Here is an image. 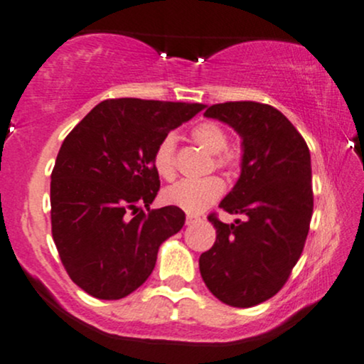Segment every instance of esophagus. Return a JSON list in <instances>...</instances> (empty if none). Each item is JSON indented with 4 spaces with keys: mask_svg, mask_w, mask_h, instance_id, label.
Listing matches in <instances>:
<instances>
[{
    "mask_svg": "<svg viewBox=\"0 0 364 364\" xmlns=\"http://www.w3.org/2000/svg\"><path fill=\"white\" fill-rule=\"evenodd\" d=\"M198 216L196 215H186V225H193L195 222H198Z\"/></svg>",
    "mask_w": 364,
    "mask_h": 364,
    "instance_id": "1",
    "label": "esophagus"
}]
</instances>
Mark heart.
Segmentation results:
<instances>
[{
	"label": "heart",
	"instance_id": "1",
	"mask_svg": "<svg viewBox=\"0 0 364 364\" xmlns=\"http://www.w3.org/2000/svg\"><path fill=\"white\" fill-rule=\"evenodd\" d=\"M191 139L206 153L215 154L213 164L216 168H230L235 161L233 153L227 151L228 136L216 122L205 121L191 129ZM153 164L156 173L161 178L171 179L176 173L174 163V137L166 136L156 146ZM223 181L216 176L203 179H183L174 183L163 191V201L169 206L188 211V213H200L213 205L223 195Z\"/></svg>",
	"mask_w": 364,
	"mask_h": 364
}]
</instances>
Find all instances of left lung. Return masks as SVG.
<instances>
[{"label": "left lung", "mask_w": 364, "mask_h": 364, "mask_svg": "<svg viewBox=\"0 0 364 364\" xmlns=\"http://www.w3.org/2000/svg\"><path fill=\"white\" fill-rule=\"evenodd\" d=\"M205 116L242 137L240 178L220 201L247 220L223 223L210 215L216 242L200 257V272L216 299L252 307L287 282L304 248L314 206L311 153L297 129L272 105L225 102Z\"/></svg>", "instance_id": "obj_1"}]
</instances>
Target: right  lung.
<instances>
[{
    "label": "right lung",
    "mask_w": 364,
    "mask_h": 364,
    "mask_svg": "<svg viewBox=\"0 0 364 364\" xmlns=\"http://www.w3.org/2000/svg\"><path fill=\"white\" fill-rule=\"evenodd\" d=\"M203 109L104 100L63 141L50 183L52 235L67 274L92 297L116 301L141 287L161 243L185 225L176 206L149 210L159 191L153 156L169 131Z\"/></svg>",
    "instance_id": "obj_1"
}]
</instances>
